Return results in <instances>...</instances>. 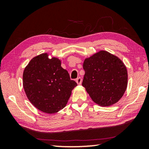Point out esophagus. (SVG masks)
Listing matches in <instances>:
<instances>
[{
	"mask_svg": "<svg viewBox=\"0 0 149 149\" xmlns=\"http://www.w3.org/2000/svg\"><path fill=\"white\" fill-rule=\"evenodd\" d=\"M82 81H83V79H82V78L80 77L77 78V79H76V82H77V83L78 84H81Z\"/></svg>",
	"mask_w": 149,
	"mask_h": 149,
	"instance_id": "esophagus-1",
	"label": "esophagus"
}]
</instances>
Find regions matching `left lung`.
Listing matches in <instances>:
<instances>
[{"label":"left lung","instance_id":"8db88e82","mask_svg":"<svg viewBox=\"0 0 149 149\" xmlns=\"http://www.w3.org/2000/svg\"><path fill=\"white\" fill-rule=\"evenodd\" d=\"M82 85L94 102L109 106L121 99L127 86V72L118 57L102 50L86 58Z\"/></svg>","mask_w":149,"mask_h":149}]
</instances>
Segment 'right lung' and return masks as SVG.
<instances>
[{
  "label": "right lung",
  "mask_w": 149,
  "mask_h": 149,
  "mask_svg": "<svg viewBox=\"0 0 149 149\" xmlns=\"http://www.w3.org/2000/svg\"><path fill=\"white\" fill-rule=\"evenodd\" d=\"M77 85L60 60L49 59L47 54L33 58L24 71L23 86L28 99L44 113L52 114L64 108Z\"/></svg>",
  "instance_id": "add662e5"
}]
</instances>
